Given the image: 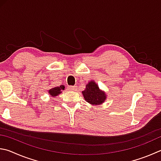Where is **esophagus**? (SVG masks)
I'll return each instance as SVG.
<instances>
[{"label": "esophagus", "instance_id": "esophagus-1", "mask_svg": "<svg viewBox=\"0 0 161 161\" xmlns=\"http://www.w3.org/2000/svg\"><path fill=\"white\" fill-rule=\"evenodd\" d=\"M68 88L69 90H70V91H75L76 89H77V86H69Z\"/></svg>", "mask_w": 161, "mask_h": 161}]
</instances>
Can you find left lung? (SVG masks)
<instances>
[{"instance_id":"8db88e82","label":"left lung","mask_w":161,"mask_h":161,"mask_svg":"<svg viewBox=\"0 0 161 161\" xmlns=\"http://www.w3.org/2000/svg\"><path fill=\"white\" fill-rule=\"evenodd\" d=\"M84 99L88 103L93 105H99L106 100V95L99 89L98 86L93 81H91L82 92Z\"/></svg>"}]
</instances>
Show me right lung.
<instances>
[{
	"mask_svg": "<svg viewBox=\"0 0 161 161\" xmlns=\"http://www.w3.org/2000/svg\"><path fill=\"white\" fill-rule=\"evenodd\" d=\"M64 89H65V86L62 85V86H60L58 87H55V88L51 89L48 91V92H49V93H50L51 96H56L58 94H60V93L62 92H61V90H64Z\"/></svg>",
	"mask_w": 161,
	"mask_h": 161,
	"instance_id": "right-lung-1",
	"label": "right lung"
}]
</instances>
